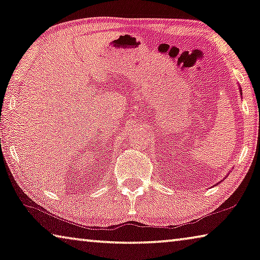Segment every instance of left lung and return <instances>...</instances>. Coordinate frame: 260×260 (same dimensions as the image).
<instances>
[{
  "mask_svg": "<svg viewBox=\"0 0 260 260\" xmlns=\"http://www.w3.org/2000/svg\"><path fill=\"white\" fill-rule=\"evenodd\" d=\"M240 92H241V94H242V89H241V85H240Z\"/></svg>",
  "mask_w": 260,
  "mask_h": 260,
  "instance_id": "1",
  "label": "left lung"
}]
</instances>
